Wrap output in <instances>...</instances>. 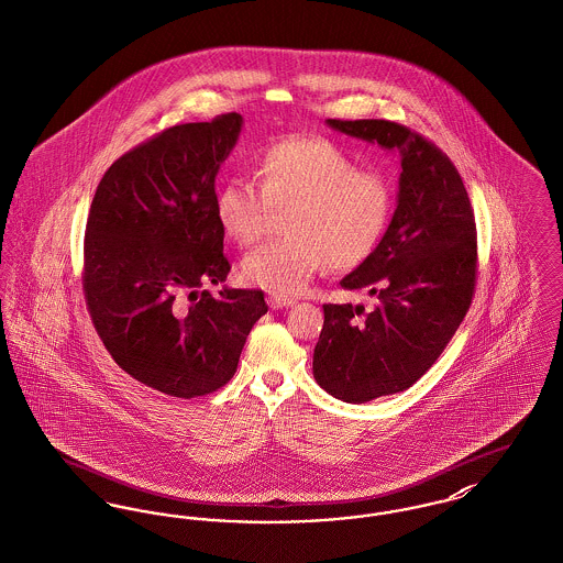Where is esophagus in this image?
Here are the masks:
<instances>
[{
  "label": "esophagus",
  "mask_w": 563,
  "mask_h": 563,
  "mask_svg": "<svg viewBox=\"0 0 563 563\" xmlns=\"http://www.w3.org/2000/svg\"><path fill=\"white\" fill-rule=\"evenodd\" d=\"M267 303H269V308L278 310V308H289V306H294L296 299L285 298V296H269Z\"/></svg>",
  "instance_id": "obj_1"
}]
</instances>
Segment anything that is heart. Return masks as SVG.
<instances>
[{
	"instance_id": "b5f03b06",
	"label": "heart",
	"mask_w": 563,
	"mask_h": 563,
	"mask_svg": "<svg viewBox=\"0 0 563 563\" xmlns=\"http://www.w3.org/2000/svg\"><path fill=\"white\" fill-rule=\"evenodd\" d=\"M262 189L240 176L214 189V219L228 238L251 244L272 210L287 238L249 251L242 278L276 296H298L314 274L351 269L376 251L394 212V187L376 169H360L335 142L317 135L285 137L260 157Z\"/></svg>"
}]
</instances>
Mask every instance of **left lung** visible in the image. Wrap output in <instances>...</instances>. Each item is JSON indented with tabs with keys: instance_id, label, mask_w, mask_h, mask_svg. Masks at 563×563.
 Listing matches in <instances>:
<instances>
[{
	"instance_id": "1",
	"label": "left lung",
	"mask_w": 563,
	"mask_h": 563,
	"mask_svg": "<svg viewBox=\"0 0 563 563\" xmlns=\"http://www.w3.org/2000/svg\"><path fill=\"white\" fill-rule=\"evenodd\" d=\"M331 130L399 155L396 210L376 251L340 285L374 303H325L312 374L349 404L391 396L440 357L470 308L476 225L451 159L391 121H325Z\"/></svg>"
}]
</instances>
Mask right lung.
I'll return each instance as SVG.
<instances>
[{
  "label": "right lung",
  "mask_w": 563,
  "mask_h": 563,
  "mask_svg": "<svg viewBox=\"0 0 563 563\" xmlns=\"http://www.w3.org/2000/svg\"><path fill=\"white\" fill-rule=\"evenodd\" d=\"M238 112L169 128L117 159L85 233V296L106 349L135 380L172 397L206 396L235 372L264 294L221 285L230 262L214 180L242 132Z\"/></svg>",
  "instance_id": "obj_1"
}]
</instances>
